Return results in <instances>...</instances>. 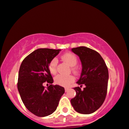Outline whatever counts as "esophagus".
Instances as JSON below:
<instances>
[{"label":"esophagus","mask_w":129,"mask_h":129,"mask_svg":"<svg viewBox=\"0 0 129 129\" xmlns=\"http://www.w3.org/2000/svg\"><path fill=\"white\" fill-rule=\"evenodd\" d=\"M69 90V88H65V92H67V91H68V90Z\"/></svg>","instance_id":"34e87169"}]
</instances>
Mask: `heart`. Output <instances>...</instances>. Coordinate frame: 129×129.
<instances>
[{"mask_svg":"<svg viewBox=\"0 0 129 129\" xmlns=\"http://www.w3.org/2000/svg\"><path fill=\"white\" fill-rule=\"evenodd\" d=\"M62 58L65 61H66L70 66L72 67V70L74 73H77L78 69L77 68L75 67L77 64L78 60L75 54L72 53H66L62 56ZM58 61L56 58H53L50 61L48 68L50 73L52 75H54L57 72V65ZM54 82L58 85L62 86H68L75 81V78L73 76L69 75L65 76L62 75H58L54 77Z\"/></svg>","mask_w":129,"mask_h":129,"instance_id":"heart-1","label":"heart"}]
</instances>
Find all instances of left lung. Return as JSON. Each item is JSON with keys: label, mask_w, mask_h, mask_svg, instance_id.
Listing matches in <instances>:
<instances>
[{"label": "left lung", "mask_w": 129, "mask_h": 129, "mask_svg": "<svg viewBox=\"0 0 129 129\" xmlns=\"http://www.w3.org/2000/svg\"><path fill=\"white\" fill-rule=\"evenodd\" d=\"M79 57L82 64V71L74 88L76 95L71 102L76 112L89 114L95 112L105 100L109 80L108 69L101 56L86 47L73 48L71 49ZM86 86L83 90L80 88Z\"/></svg>", "instance_id": "1"}]
</instances>
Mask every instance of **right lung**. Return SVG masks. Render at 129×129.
Masks as SVG:
<instances>
[{
    "mask_svg": "<svg viewBox=\"0 0 129 129\" xmlns=\"http://www.w3.org/2000/svg\"><path fill=\"white\" fill-rule=\"evenodd\" d=\"M61 49L40 48L23 60L19 71L17 89L24 105L29 112L38 117H46L56 110L64 88L53 85V80L49 71L51 61ZM45 82L51 85L46 89Z\"/></svg>",
    "mask_w": 129,
    "mask_h": 129,
    "instance_id": "right-lung-1",
    "label": "right lung"
}]
</instances>
